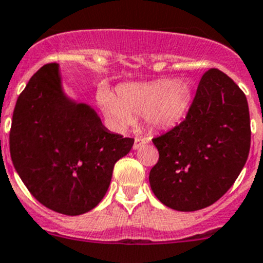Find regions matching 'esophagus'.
I'll use <instances>...</instances> for the list:
<instances>
[{
  "label": "esophagus",
  "instance_id": "obj_1",
  "mask_svg": "<svg viewBox=\"0 0 263 263\" xmlns=\"http://www.w3.org/2000/svg\"><path fill=\"white\" fill-rule=\"evenodd\" d=\"M147 141H149V140L144 139V137H136V139H135V142H134V149L135 150L140 149V147H141L142 145L146 144Z\"/></svg>",
  "mask_w": 263,
  "mask_h": 263
}]
</instances>
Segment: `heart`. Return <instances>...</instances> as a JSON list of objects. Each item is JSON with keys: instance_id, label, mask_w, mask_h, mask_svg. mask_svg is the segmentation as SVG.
Returning a JSON list of instances; mask_svg holds the SVG:
<instances>
[{"instance_id": "b5f03b06", "label": "heart", "mask_w": 263, "mask_h": 263, "mask_svg": "<svg viewBox=\"0 0 263 263\" xmlns=\"http://www.w3.org/2000/svg\"><path fill=\"white\" fill-rule=\"evenodd\" d=\"M99 100L119 128L129 126L134 117H144L152 128H168L185 117L193 101V87L187 81L163 78L123 85L117 96L103 88Z\"/></svg>"}]
</instances>
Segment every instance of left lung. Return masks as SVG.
Masks as SVG:
<instances>
[{"label": "left lung", "mask_w": 263, "mask_h": 263, "mask_svg": "<svg viewBox=\"0 0 263 263\" xmlns=\"http://www.w3.org/2000/svg\"><path fill=\"white\" fill-rule=\"evenodd\" d=\"M153 144L159 159L149 182L158 199L181 212L210 207L233 186L248 159L246 95L223 72L207 70L185 119Z\"/></svg>", "instance_id": "obj_1"}]
</instances>
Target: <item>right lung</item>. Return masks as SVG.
Segmentation results:
<instances>
[{
    "label": "right lung",
    "mask_w": 263,
    "mask_h": 263,
    "mask_svg": "<svg viewBox=\"0 0 263 263\" xmlns=\"http://www.w3.org/2000/svg\"><path fill=\"white\" fill-rule=\"evenodd\" d=\"M134 141L108 131L90 105L67 98L59 65L50 63L33 74L17 98L10 155L41 204L78 216L101 202L114 164L128 154Z\"/></svg>",
    "instance_id": "add662e5"
}]
</instances>
